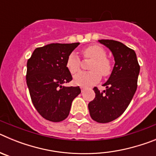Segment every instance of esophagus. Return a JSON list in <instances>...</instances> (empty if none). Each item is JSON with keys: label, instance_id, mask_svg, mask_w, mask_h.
I'll return each instance as SVG.
<instances>
[{"label": "esophagus", "instance_id": "obj_1", "mask_svg": "<svg viewBox=\"0 0 156 156\" xmlns=\"http://www.w3.org/2000/svg\"><path fill=\"white\" fill-rule=\"evenodd\" d=\"M84 90H85V88L83 87H81V90H82V91H83Z\"/></svg>", "mask_w": 156, "mask_h": 156}]
</instances>
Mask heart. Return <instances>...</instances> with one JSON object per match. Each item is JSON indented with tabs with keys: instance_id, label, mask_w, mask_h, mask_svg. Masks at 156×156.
<instances>
[{
	"instance_id": "b5f03b06",
	"label": "heart",
	"mask_w": 156,
	"mask_h": 156,
	"mask_svg": "<svg viewBox=\"0 0 156 156\" xmlns=\"http://www.w3.org/2000/svg\"><path fill=\"white\" fill-rule=\"evenodd\" d=\"M85 58L93 60L90 69V72H80L73 77V81L76 85L87 87L98 82L101 74L104 76L111 73V64L106 58L107 54L104 48L98 45H90L82 51ZM66 68L70 73L75 74L80 69V60L75 53H71L66 60ZM101 73L100 74V73Z\"/></svg>"
}]
</instances>
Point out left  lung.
<instances>
[{
    "mask_svg": "<svg viewBox=\"0 0 156 156\" xmlns=\"http://www.w3.org/2000/svg\"><path fill=\"white\" fill-rule=\"evenodd\" d=\"M99 43L111 51L115 65L109 78L100 91L94 88L95 98L88 104L90 117L94 121L106 123L120 116L129 105L137 87L140 66L133 50L122 43L112 40H99Z\"/></svg>",
    "mask_w": 156,
    "mask_h": 156,
    "instance_id": "1",
    "label": "left lung"
}]
</instances>
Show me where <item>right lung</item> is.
<instances>
[{"mask_svg":"<svg viewBox=\"0 0 156 156\" xmlns=\"http://www.w3.org/2000/svg\"><path fill=\"white\" fill-rule=\"evenodd\" d=\"M80 43L50 44L36 48L27 62V83L32 102L40 115L51 122L68 117L80 87H65L72 80L66 60Z\"/></svg>","mask_w":156,"mask_h":156,"instance_id":"obj_1","label":"right lung"}]
</instances>
